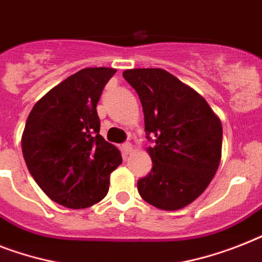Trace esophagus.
Returning <instances> with one entry per match:
<instances>
[{
	"label": "esophagus",
	"mask_w": 262,
	"mask_h": 262,
	"mask_svg": "<svg viewBox=\"0 0 262 262\" xmlns=\"http://www.w3.org/2000/svg\"><path fill=\"white\" fill-rule=\"evenodd\" d=\"M133 144L131 143H124L123 144V151H124V155L133 154Z\"/></svg>",
	"instance_id": "34e87169"
}]
</instances>
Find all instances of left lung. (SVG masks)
I'll return each mask as SVG.
<instances>
[{"label":"left lung","mask_w":262,"mask_h":262,"mask_svg":"<svg viewBox=\"0 0 262 262\" xmlns=\"http://www.w3.org/2000/svg\"><path fill=\"white\" fill-rule=\"evenodd\" d=\"M123 77L138 92L144 129L155 142L147 148L152 168L138 181V191L158 209L179 210L204 193L218 170L221 120L196 91L165 69H126Z\"/></svg>","instance_id":"8db88e82"}]
</instances>
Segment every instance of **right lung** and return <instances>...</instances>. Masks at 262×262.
Wrapping results in <instances>:
<instances>
[{
  "instance_id": "right-lung-1",
  "label": "right lung",
  "mask_w": 262,
  "mask_h": 262,
  "mask_svg": "<svg viewBox=\"0 0 262 262\" xmlns=\"http://www.w3.org/2000/svg\"><path fill=\"white\" fill-rule=\"evenodd\" d=\"M116 69H80L33 105L21 138L27 167L56 204L85 209L110 189V174L120 163L118 147L99 134L96 105Z\"/></svg>"
}]
</instances>
